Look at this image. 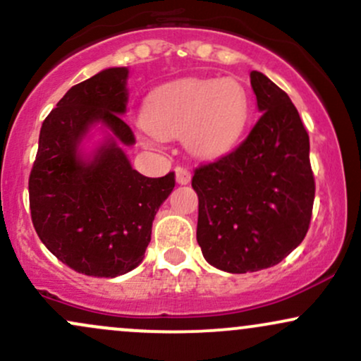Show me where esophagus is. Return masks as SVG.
<instances>
[{
    "instance_id": "obj_1",
    "label": "esophagus",
    "mask_w": 361,
    "mask_h": 361,
    "mask_svg": "<svg viewBox=\"0 0 361 361\" xmlns=\"http://www.w3.org/2000/svg\"><path fill=\"white\" fill-rule=\"evenodd\" d=\"M175 173H176V183L188 185L190 180H192V173H190V169H186L183 166H178L175 169Z\"/></svg>"
}]
</instances>
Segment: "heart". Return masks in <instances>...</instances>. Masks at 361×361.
<instances>
[{
  "label": "heart",
  "instance_id": "1",
  "mask_svg": "<svg viewBox=\"0 0 361 361\" xmlns=\"http://www.w3.org/2000/svg\"><path fill=\"white\" fill-rule=\"evenodd\" d=\"M250 98L239 81L181 80L156 90L144 106V127L161 139L183 137L200 157L226 154L241 139Z\"/></svg>",
  "mask_w": 361,
  "mask_h": 361
}]
</instances>
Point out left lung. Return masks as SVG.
<instances>
[{
  "instance_id": "left-lung-1",
  "label": "left lung",
  "mask_w": 361,
  "mask_h": 361,
  "mask_svg": "<svg viewBox=\"0 0 361 361\" xmlns=\"http://www.w3.org/2000/svg\"><path fill=\"white\" fill-rule=\"evenodd\" d=\"M261 117L229 154L195 169L197 241L219 270H264L304 241L312 217L309 134L288 94L251 71Z\"/></svg>"
}]
</instances>
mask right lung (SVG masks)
I'll use <instances>...</instances> for the list:
<instances>
[{"label":"right lung","instance_id":"obj_1","mask_svg":"<svg viewBox=\"0 0 361 361\" xmlns=\"http://www.w3.org/2000/svg\"><path fill=\"white\" fill-rule=\"evenodd\" d=\"M127 68H110L74 85L40 128L30 178V215L40 241L57 259L88 276L134 270L151 241L154 215L175 188V173L147 178L132 169L118 144L134 132L127 105ZM97 121L114 137L85 161L77 152Z\"/></svg>","mask_w":361,"mask_h":361}]
</instances>
